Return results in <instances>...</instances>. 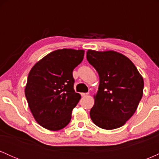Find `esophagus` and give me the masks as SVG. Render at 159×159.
Returning a JSON list of instances; mask_svg holds the SVG:
<instances>
[{"label":"esophagus","instance_id":"34e87169","mask_svg":"<svg viewBox=\"0 0 159 159\" xmlns=\"http://www.w3.org/2000/svg\"><path fill=\"white\" fill-rule=\"evenodd\" d=\"M88 93H81V96H83V97H85V96H88Z\"/></svg>","mask_w":159,"mask_h":159}]
</instances>
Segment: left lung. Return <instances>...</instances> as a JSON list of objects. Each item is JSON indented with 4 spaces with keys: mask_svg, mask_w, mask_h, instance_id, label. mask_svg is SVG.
<instances>
[{
    "mask_svg": "<svg viewBox=\"0 0 159 159\" xmlns=\"http://www.w3.org/2000/svg\"><path fill=\"white\" fill-rule=\"evenodd\" d=\"M87 59L99 76L90 111L91 120L107 130L123 126L134 114L143 96V77L127 57L114 51L88 50Z\"/></svg>",
    "mask_w": 159,
    "mask_h": 159,
    "instance_id": "8db88e82",
    "label": "left lung"
}]
</instances>
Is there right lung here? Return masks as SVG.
<instances>
[{
  "instance_id": "1",
  "label": "right lung",
  "mask_w": 159,
  "mask_h": 159,
  "mask_svg": "<svg viewBox=\"0 0 159 159\" xmlns=\"http://www.w3.org/2000/svg\"><path fill=\"white\" fill-rule=\"evenodd\" d=\"M84 55V50L58 49L30 69L25 96L34 119L45 129L61 130L70 122L72 109L81 99L75 92L72 71Z\"/></svg>"
}]
</instances>
